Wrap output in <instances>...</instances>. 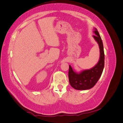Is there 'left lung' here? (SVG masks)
<instances>
[{"mask_svg":"<svg viewBox=\"0 0 123 123\" xmlns=\"http://www.w3.org/2000/svg\"><path fill=\"white\" fill-rule=\"evenodd\" d=\"M93 32L94 39L98 43L100 51L99 59L98 62L93 67L90 69L84 70L80 72H76L70 65L68 72L69 80L71 87L76 90H85L93 87L101 76L104 67V47L101 37L96 28Z\"/></svg>","mask_w":123,"mask_h":123,"instance_id":"left-lung-1","label":"left lung"}]
</instances>
